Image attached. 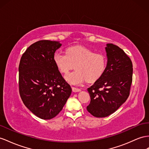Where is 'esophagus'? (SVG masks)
Segmentation results:
<instances>
[{"label": "esophagus", "instance_id": "1", "mask_svg": "<svg viewBox=\"0 0 149 149\" xmlns=\"http://www.w3.org/2000/svg\"><path fill=\"white\" fill-rule=\"evenodd\" d=\"M72 91H73V92H74V93H77V92H80V91H81V89H79V88H77V87H72Z\"/></svg>", "mask_w": 149, "mask_h": 149}]
</instances>
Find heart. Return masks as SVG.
Masks as SVG:
<instances>
[{"instance_id": "obj_1", "label": "heart", "mask_w": 149, "mask_h": 149, "mask_svg": "<svg viewBox=\"0 0 149 149\" xmlns=\"http://www.w3.org/2000/svg\"><path fill=\"white\" fill-rule=\"evenodd\" d=\"M53 61L62 73L66 74L74 68L75 70L65 76L72 84H79L84 80L88 82L97 81L104 73L106 60L100 53L81 46H74L66 49L65 53L57 52L53 55Z\"/></svg>"}]
</instances>
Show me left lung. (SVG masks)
I'll use <instances>...</instances> for the list:
<instances>
[{"instance_id":"left-lung-1","label":"left lung","mask_w":149,"mask_h":149,"mask_svg":"<svg viewBox=\"0 0 149 149\" xmlns=\"http://www.w3.org/2000/svg\"><path fill=\"white\" fill-rule=\"evenodd\" d=\"M107 64L104 73L87 89L91 102L87 110L97 118L106 117L127 101L132 82L130 58L118 46L106 44Z\"/></svg>"}]
</instances>
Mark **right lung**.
I'll use <instances>...</instances> for the list:
<instances>
[{
	"mask_svg": "<svg viewBox=\"0 0 149 149\" xmlns=\"http://www.w3.org/2000/svg\"><path fill=\"white\" fill-rule=\"evenodd\" d=\"M61 46L59 41H38L27 48L19 65L22 101L30 111L43 120L55 117L72 93L70 86L53 61Z\"/></svg>",
	"mask_w": 149,
	"mask_h": 149,
	"instance_id": "add662e5",
	"label": "right lung"
}]
</instances>
